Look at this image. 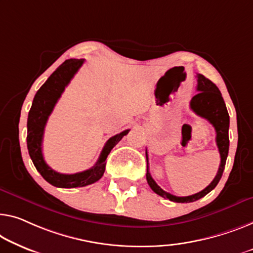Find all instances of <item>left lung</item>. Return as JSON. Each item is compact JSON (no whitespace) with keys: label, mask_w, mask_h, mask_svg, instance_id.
Masks as SVG:
<instances>
[{"label":"left lung","mask_w":253,"mask_h":253,"mask_svg":"<svg viewBox=\"0 0 253 253\" xmlns=\"http://www.w3.org/2000/svg\"><path fill=\"white\" fill-rule=\"evenodd\" d=\"M198 77V85L197 90L198 94L192 97L190 102V108L193 110L198 116L202 117L208 120V122L214 127L216 130V143L218 146V151L220 154V165L218 169L217 175L214 177L212 182H211L205 190H202L199 193L193 195H188V197H176L168 192L164 191L158 184L154 182V179L151 176L149 171V157L146 152V161H148V169H146V180L150 187L152 188L154 193H157L160 197L169 199L172 202L179 203H188L194 202L197 200L201 199L212 191L223 176V171L225 169L226 159L228 156V148H229V138H228V128H229V116L226 109L223 96H221L220 90L218 89L216 85L213 84L210 79L206 78L203 75H197Z\"/></svg>","instance_id":"left-lung-1"}]
</instances>
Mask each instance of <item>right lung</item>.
Instances as JSON below:
<instances>
[{"mask_svg":"<svg viewBox=\"0 0 253 253\" xmlns=\"http://www.w3.org/2000/svg\"><path fill=\"white\" fill-rule=\"evenodd\" d=\"M84 63V59H69L66 60L50 77L44 83L33 100L27 120V148L29 156L37 171L51 185L62 188L83 187L93 184L103 176L105 170L107 158L110 151L114 149L117 143L128 134L129 129L122 131L108 139L101 156L95 166L92 168L76 174H60L45 163L42 152V142L44 128L46 125L48 116L53 111L54 105L61 96L66 86L76 75L79 68Z\"/></svg>","mask_w":253,"mask_h":253,"instance_id":"right-lung-1","label":"right lung"}]
</instances>
